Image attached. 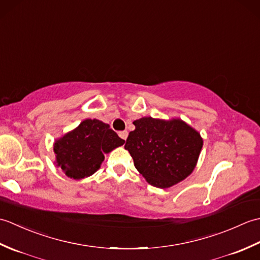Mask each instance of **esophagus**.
<instances>
[{"label": "esophagus", "instance_id": "34e87169", "mask_svg": "<svg viewBox=\"0 0 260 260\" xmlns=\"http://www.w3.org/2000/svg\"><path fill=\"white\" fill-rule=\"evenodd\" d=\"M127 136H128V132L127 131H123V132H119V137L120 139H123L124 141H126Z\"/></svg>", "mask_w": 260, "mask_h": 260}]
</instances>
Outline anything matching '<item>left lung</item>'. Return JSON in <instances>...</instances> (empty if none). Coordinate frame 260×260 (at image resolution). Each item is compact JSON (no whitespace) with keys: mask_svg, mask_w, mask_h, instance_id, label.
<instances>
[{"mask_svg":"<svg viewBox=\"0 0 260 260\" xmlns=\"http://www.w3.org/2000/svg\"><path fill=\"white\" fill-rule=\"evenodd\" d=\"M133 124L125 150L148 183L168 189L193 172L203 146L196 128L181 118L142 117Z\"/></svg>","mask_w":260,"mask_h":260,"instance_id":"8db88e82","label":"left lung"}]
</instances>
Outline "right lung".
Wrapping results in <instances>:
<instances>
[{
    "label": "right lung",
    "mask_w": 260,
    "mask_h": 260,
    "mask_svg": "<svg viewBox=\"0 0 260 260\" xmlns=\"http://www.w3.org/2000/svg\"><path fill=\"white\" fill-rule=\"evenodd\" d=\"M124 143L108 124L96 118H87L54 141V164L70 179H85L99 170L104 154L110 153Z\"/></svg>",
    "instance_id": "1"
}]
</instances>
